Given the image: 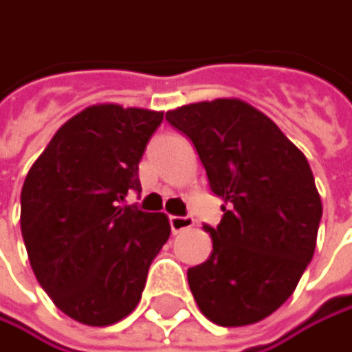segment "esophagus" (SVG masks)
I'll return each instance as SVG.
<instances>
[{"mask_svg": "<svg viewBox=\"0 0 352 352\" xmlns=\"http://www.w3.org/2000/svg\"><path fill=\"white\" fill-rule=\"evenodd\" d=\"M168 225H170L173 233H182L194 225V219H190V217H168Z\"/></svg>", "mask_w": 352, "mask_h": 352, "instance_id": "34e87169", "label": "esophagus"}]
</instances>
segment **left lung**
<instances>
[{"instance_id": "left-lung-1", "label": "left lung", "mask_w": 352, "mask_h": 352, "mask_svg": "<svg viewBox=\"0 0 352 352\" xmlns=\"http://www.w3.org/2000/svg\"><path fill=\"white\" fill-rule=\"evenodd\" d=\"M196 146L212 194L223 198L210 258L188 270L200 311L219 326L274 314L316 252L322 200L305 154L256 107L217 98L166 111Z\"/></svg>"}]
</instances>
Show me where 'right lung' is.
<instances>
[{
	"mask_svg": "<svg viewBox=\"0 0 352 352\" xmlns=\"http://www.w3.org/2000/svg\"><path fill=\"white\" fill-rule=\"evenodd\" d=\"M160 111L92 104L65 121L30 166L20 229L38 285L72 320L111 326L142 299L170 235L162 212L125 206Z\"/></svg>",
	"mask_w": 352,
	"mask_h": 352,
	"instance_id": "obj_1",
	"label": "right lung"
}]
</instances>
